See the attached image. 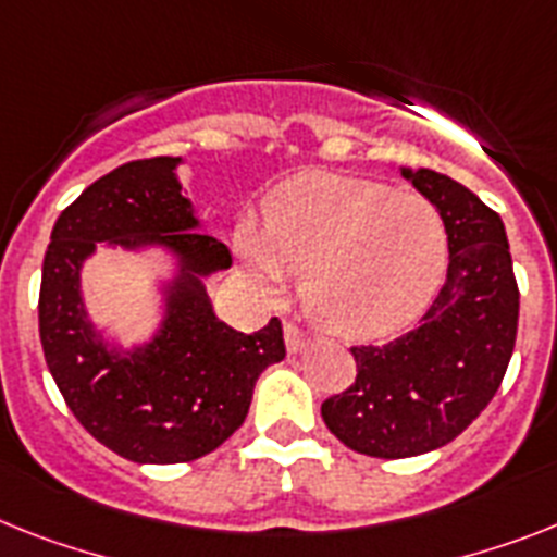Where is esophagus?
I'll use <instances>...</instances> for the list:
<instances>
[{
    "label": "esophagus",
    "mask_w": 557,
    "mask_h": 557,
    "mask_svg": "<svg viewBox=\"0 0 557 557\" xmlns=\"http://www.w3.org/2000/svg\"><path fill=\"white\" fill-rule=\"evenodd\" d=\"M311 345V336L306 334V331L300 329V325H294V322H288L286 325V348L288 354H302V350Z\"/></svg>",
    "instance_id": "34e87169"
}]
</instances>
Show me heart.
I'll list each match as a JSON object with an SVG mask.
<instances>
[{"label": "heart", "instance_id": "obj_1", "mask_svg": "<svg viewBox=\"0 0 557 557\" xmlns=\"http://www.w3.org/2000/svg\"><path fill=\"white\" fill-rule=\"evenodd\" d=\"M237 251L263 286L302 274V306L345 339H385L413 325L447 269V232L422 195L334 172L271 191L263 226L243 223Z\"/></svg>", "mask_w": 557, "mask_h": 557}]
</instances>
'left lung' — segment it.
Wrapping results in <instances>:
<instances>
[{
  "label": "left lung",
  "instance_id": "obj_1",
  "mask_svg": "<svg viewBox=\"0 0 557 557\" xmlns=\"http://www.w3.org/2000/svg\"><path fill=\"white\" fill-rule=\"evenodd\" d=\"M438 209L447 280L413 331L385 345H354L357 380L322 401L345 447L408 459L459 436L502 387L518 334V283L498 212L433 170L401 172Z\"/></svg>",
  "mask_w": 557,
  "mask_h": 557
}]
</instances>
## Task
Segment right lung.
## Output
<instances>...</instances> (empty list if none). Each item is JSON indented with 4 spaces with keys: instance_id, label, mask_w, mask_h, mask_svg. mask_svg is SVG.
Returning <instances> with one entry per match:
<instances>
[{
    "instance_id": "obj_1",
    "label": "right lung",
    "mask_w": 557,
    "mask_h": 557,
    "mask_svg": "<svg viewBox=\"0 0 557 557\" xmlns=\"http://www.w3.org/2000/svg\"><path fill=\"white\" fill-rule=\"evenodd\" d=\"M177 163L144 158L98 177L59 214L41 263L39 336L55 385L92 438L141 465L218 450L249 413L257 376L286 357L277 317L243 334L212 311L203 277L228 269L232 251L195 232ZM98 239L163 242L182 257L162 334L129 358L107 351L83 320L77 271Z\"/></svg>"
}]
</instances>
